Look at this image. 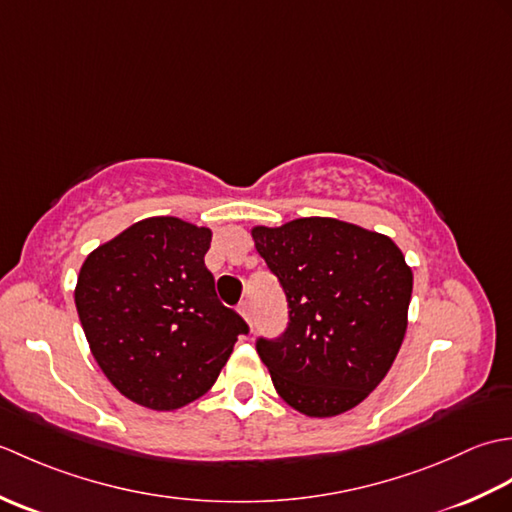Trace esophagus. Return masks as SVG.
I'll return each mask as SVG.
<instances>
[{"label":"esophagus","mask_w":512,"mask_h":512,"mask_svg":"<svg viewBox=\"0 0 512 512\" xmlns=\"http://www.w3.org/2000/svg\"><path fill=\"white\" fill-rule=\"evenodd\" d=\"M239 314H242L244 321L253 328V314H250V303L248 301H242L239 303Z\"/></svg>","instance_id":"esophagus-1"}]
</instances>
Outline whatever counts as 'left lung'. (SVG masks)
<instances>
[{
  "label": "left lung",
  "mask_w": 512,
  "mask_h": 512,
  "mask_svg": "<svg viewBox=\"0 0 512 512\" xmlns=\"http://www.w3.org/2000/svg\"><path fill=\"white\" fill-rule=\"evenodd\" d=\"M288 299V328L257 339L277 394L310 418L350 411L389 372L407 332L413 275L387 235L334 217L250 231Z\"/></svg>",
  "instance_id": "1"
}]
</instances>
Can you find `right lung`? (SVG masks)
<instances>
[{"label":"right lung","mask_w":512,"mask_h":512,"mask_svg":"<svg viewBox=\"0 0 512 512\" xmlns=\"http://www.w3.org/2000/svg\"><path fill=\"white\" fill-rule=\"evenodd\" d=\"M211 228L147 217L88 255L76 312L107 380L136 405L173 411L220 376L246 321L215 295L204 266Z\"/></svg>","instance_id":"add662e5"}]
</instances>
